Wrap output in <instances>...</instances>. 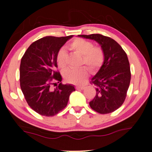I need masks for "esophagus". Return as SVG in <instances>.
<instances>
[{"mask_svg":"<svg viewBox=\"0 0 152 152\" xmlns=\"http://www.w3.org/2000/svg\"><path fill=\"white\" fill-rule=\"evenodd\" d=\"M85 88V86H76V89L77 90H84Z\"/></svg>","mask_w":152,"mask_h":152,"instance_id":"34e87169","label":"esophagus"}]
</instances>
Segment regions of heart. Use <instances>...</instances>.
Masks as SVG:
<instances>
[{
  "mask_svg": "<svg viewBox=\"0 0 152 152\" xmlns=\"http://www.w3.org/2000/svg\"><path fill=\"white\" fill-rule=\"evenodd\" d=\"M68 49L82 55V65H86L91 71H96L104 61V53L99 46L93 45L91 41L84 39L77 38L68 45ZM67 53L64 50H60L57 55V64L61 69L67 66ZM88 77V69L86 67L69 68L64 72V77L66 82L77 85H82Z\"/></svg>",
  "mask_w": 152,
  "mask_h": 152,
  "instance_id": "1",
  "label": "heart"
}]
</instances>
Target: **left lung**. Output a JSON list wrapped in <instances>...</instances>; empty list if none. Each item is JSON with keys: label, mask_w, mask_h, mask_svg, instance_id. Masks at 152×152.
<instances>
[{"label": "left lung", "mask_w": 152, "mask_h": 152, "mask_svg": "<svg viewBox=\"0 0 152 152\" xmlns=\"http://www.w3.org/2000/svg\"><path fill=\"white\" fill-rule=\"evenodd\" d=\"M97 41L104 53V61L91 79L96 86V95L89 102L92 109L101 114L110 113L121 107L125 100L131 81L127 55L113 39L99 34L79 35Z\"/></svg>", "instance_id": "obj_1"}]
</instances>
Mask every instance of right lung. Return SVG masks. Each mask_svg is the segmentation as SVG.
Instances as JSON below:
<instances>
[{"instance_id": "obj_1", "label": "right lung", "mask_w": 152, "mask_h": 152, "mask_svg": "<svg viewBox=\"0 0 152 152\" xmlns=\"http://www.w3.org/2000/svg\"><path fill=\"white\" fill-rule=\"evenodd\" d=\"M72 37H43L29 46L20 61V88L28 105L41 115L50 117L62 111L75 91L72 85L61 82L56 60L60 48ZM55 80L60 84L53 89Z\"/></svg>"}]
</instances>
